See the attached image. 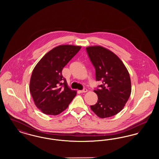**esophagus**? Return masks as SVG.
<instances>
[{
	"label": "esophagus",
	"instance_id": "34e87169",
	"mask_svg": "<svg viewBox=\"0 0 159 159\" xmlns=\"http://www.w3.org/2000/svg\"><path fill=\"white\" fill-rule=\"evenodd\" d=\"M88 91V90H87V89H83V90H82V91H80V93H84V92H86Z\"/></svg>",
	"mask_w": 159,
	"mask_h": 159
}]
</instances>
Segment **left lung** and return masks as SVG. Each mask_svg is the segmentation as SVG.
<instances>
[{
    "label": "left lung",
    "mask_w": 159,
    "mask_h": 159,
    "mask_svg": "<svg viewBox=\"0 0 159 159\" xmlns=\"http://www.w3.org/2000/svg\"><path fill=\"white\" fill-rule=\"evenodd\" d=\"M86 49L95 68L96 80L102 82L99 89L93 91L98 101L91 106V110L102 119L113 116L124 108L131 93L128 71L121 60L106 48L92 46Z\"/></svg>",
    "instance_id": "left-lung-1"
}]
</instances>
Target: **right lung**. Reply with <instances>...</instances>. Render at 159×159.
I'll list each match as a JSON object with an SVG mask.
<instances>
[{"label": "right lung", "mask_w": 159, "mask_h": 159, "mask_svg": "<svg viewBox=\"0 0 159 159\" xmlns=\"http://www.w3.org/2000/svg\"><path fill=\"white\" fill-rule=\"evenodd\" d=\"M80 49V46H58L46 53L33 69L30 91L42 113L53 116L61 113L76 97L77 92L68 87L62 70Z\"/></svg>", "instance_id": "obj_1"}]
</instances>
